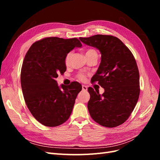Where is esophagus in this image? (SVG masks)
Wrapping results in <instances>:
<instances>
[{"label": "esophagus", "instance_id": "esophagus-1", "mask_svg": "<svg viewBox=\"0 0 160 160\" xmlns=\"http://www.w3.org/2000/svg\"><path fill=\"white\" fill-rule=\"evenodd\" d=\"M82 89H83V91H86L87 90H88V87L84 85H82Z\"/></svg>", "mask_w": 160, "mask_h": 160}]
</instances>
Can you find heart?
Returning a JSON list of instances; mask_svg holds the SVG:
<instances>
[{
  "mask_svg": "<svg viewBox=\"0 0 160 160\" xmlns=\"http://www.w3.org/2000/svg\"><path fill=\"white\" fill-rule=\"evenodd\" d=\"M93 55H98V53H97L96 51L93 49H88L85 51V57L86 58L88 57L89 56H91ZM71 53L69 52L68 54H67L65 58V63L66 65H68L69 64V62H70V59H71ZM77 78L83 81L85 79V75L84 74H82L80 73L78 75H77Z\"/></svg>",
  "mask_w": 160,
  "mask_h": 160,
  "instance_id": "1",
  "label": "heart"
}]
</instances>
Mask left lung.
<instances>
[{
	"label": "left lung",
	"mask_w": 160,
	"mask_h": 160,
	"mask_svg": "<svg viewBox=\"0 0 160 160\" xmlns=\"http://www.w3.org/2000/svg\"><path fill=\"white\" fill-rule=\"evenodd\" d=\"M79 39L99 49L101 61L92 83L98 82L105 91L88 88V108L95 122L104 127L122 125L132 113L139 96V73L135 58L118 38L96 35Z\"/></svg>",
	"instance_id": "obj_1"
}]
</instances>
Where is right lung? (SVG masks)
Here are the masks:
<instances>
[{"label": "right lung", "instance_id": "add662e5", "mask_svg": "<svg viewBox=\"0 0 160 160\" xmlns=\"http://www.w3.org/2000/svg\"><path fill=\"white\" fill-rule=\"evenodd\" d=\"M81 46L77 38L47 37L33 43L25 57L21 73L24 99L33 117L45 126H59L70 117L82 86L73 81L59 87L55 79L66 71V55Z\"/></svg>", "mask_w": 160, "mask_h": 160}]
</instances>
